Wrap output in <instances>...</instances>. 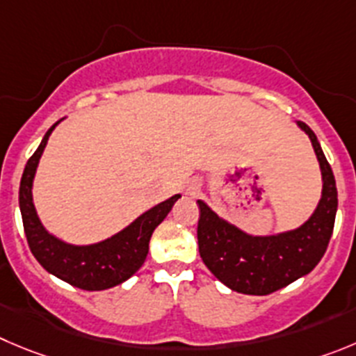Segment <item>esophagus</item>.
I'll return each instance as SVG.
<instances>
[{
	"label": "esophagus",
	"mask_w": 356,
	"mask_h": 356,
	"mask_svg": "<svg viewBox=\"0 0 356 356\" xmlns=\"http://www.w3.org/2000/svg\"><path fill=\"white\" fill-rule=\"evenodd\" d=\"M198 188H200V184H198L197 181H189V184H188V191L191 195H195L198 191Z\"/></svg>",
	"instance_id": "34e87169"
}]
</instances>
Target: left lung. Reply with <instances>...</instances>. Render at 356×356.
<instances>
[{
    "instance_id": "left-lung-1",
    "label": "left lung",
    "mask_w": 356,
    "mask_h": 356,
    "mask_svg": "<svg viewBox=\"0 0 356 356\" xmlns=\"http://www.w3.org/2000/svg\"><path fill=\"white\" fill-rule=\"evenodd\" d=\"M313 142L323 175V195L314 214L297 230L270 237H251L218 218L198 200V251L209 270L234 291L268 295L309 274L323 258L332 237L337 212L334 172L316 135L298 122Z\"/></svg>"
}]
</instances>
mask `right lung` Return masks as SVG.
Returning <instances> with one entry per match:
<instances>
[{"mask_svg":"<svg viewBox=\"0 0 356 356\" xmlns=\"http://www.w3.org/2000/svg\"><path fill=\"white\" fill-rule=\"evenodd\" d=\"M58 124V122H56ZM52 124L45 133L31 158L28 159L19 188V205H21L22 225L29 249L38 264L56 277L63 279L72 286L88 291L107 290L115 284L124 283L145 261L149 251V241L154 228L167 218L181 195H174L168 200L152 207L140 218L135 219L128 228L119 232L107 241L92 245H70L52 237L40 223L33 205L31 186L36 165L47 145L49 135L56 128Z\"/></svg>","mask_w":356,"mask_h":356,"instance_id":"add662e5","label":"right lung"}]
</instances>
